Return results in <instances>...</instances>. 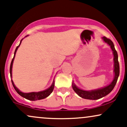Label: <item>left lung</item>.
<instances>
[{"label":"left lung","instance_id":"1","mask_svg":"<svg viewBox=\"0 0 127 127\" xmlns=\"http://www.w3.org/2000/svg\"><path fill=\"white\" fill-rule=\"evenodd\" d=\"M103 40H104L105 42L107 43L109 46H111L112 52H113L114 54V72H115V77H114V80L112 82L109 84V85L107 87L99 89V90H93L91 91H84L81 89L78 88L76 87L75 85L73 83H72V88L73 91L76 92L77 94L81 96V98H84V99H98L99 98H102L106 95H107L108 94L110 93L112 91L114 88L115 87L116 85L117 80L120 75V65H119V62L118 60V54L117 52L115 49L114 45L112 40L109 39L107 38L105 36L102 37Z\"/></svg>","mask_w":127,"mask_h":127}]
</instances>
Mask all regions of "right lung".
Masks as SVG:
<instances>
[{
    "label": "right lung",
    "instance_id": "right-lung-1",
    "mask_svg": "<svg viewBox=\"0 0 127 127\" xmlns=\"http://www.w3.org/2000/svg\"><path fill=\"white\" fill-rule=\"evenodd\" d=\"M22 39L20 40V44L16 47V48L15 53H14L13 58L12 59V62H11L10 66V78H12V65H13V62L14 58H15L16 52L17 50H18V48H19V46H20V43H21V42H22ZM11 81H12V85H13L14 88H15V90H16V91L18 92V93L20 95V96H22V97H23V98H26V99H27L28 100H31V101L40 100V99H44V98H46L47 96H49V95L51 94L53 90H54V86H55V81L54 80V81H53L52 84V85L51 86V87H50L48 89H47V90L43 91L38 92H30V93H23V92L20 91L18 89L15 87V85H14V83L13 82V81L11 80Z\"/></svg>",
    "mask_w": 127,
    "mask_h": 127
}]
</instances>
